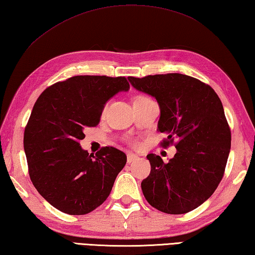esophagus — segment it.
Here are the masks:
<instances>
[{
    "label": "esophagus",
    "instance_id": "esophagus-1",
    "mask_svg": "<svg viewBox=\"0 0 255 255\" xmlns=\"http://www.w3.org/2000/svg\"><path fill=\"white\" fill-rule=\"evenodd\" d=\"M137 159H138V156L135 155V154H132V152H128V154H127V161L129 164L133 163V161L137 160Z\"/></svg>",
    "mask_w": 255,
    "mask_h": 255
}]
</instances>
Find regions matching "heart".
I'll use <instances>...</instances> for the list:
<instances>
[{
  "mask_svg": "<svg viewBox=\"0 0 255 255\" xmlns=\"http://www.w3.org/2000/svg\"><path fill=\"white\" fill-rule=\"evenodd\" d=\"M138 98H146V97L145 96H137L135 99H138ZM105 109H106V106H105V108H104V112H105ZM129 143H130L131 147H135V148L139 146V141H138V140H131Z\"/></svg>",
  "mask_w": 255,
  "mask_h": 255,
  "instance_id": "heart-1",
  "label": "heart"
}]
</instances>
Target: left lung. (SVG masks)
<instances>
[{"label": "left lung", "instance_id": "left-lung-1", "mask_svg": "<svg viewBox=\"0 0 255 255\" xmlns=\"http://www.w3.org/2000/svg\"><path fill=\"white\" fill-rule=\"evenodd\" d=\"M128 79L155 97L160 107L158 130L168 135L160 145L177 149L168 163L147 155L150 174L141 182L143 196L167 214L195 210L215 192L228 163L231 129L221 99L211 86L182 73Z\"/></svg>", "mask_w": 255, "mask_h": 255}]
</instances>
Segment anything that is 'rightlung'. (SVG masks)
Masks as SVG:
<instances>
[{"mask_svg":"<svg viewBox=\"0 0 255 255\" xmlns=\"http://www.w3.org/2000/svg\"><path fill=\"white\" fill-rule=\"evenodd\" d=\"M128 89L125 77L75 76L48 87L35 101L23 145L32 184L57 210L85 215L107 200L127 156L110 146L94 156L80 140L87 127L100 123L105 104Z\"/></svg>","mask_w":255,"mask_h":255,"instance_id":"add662e5","label":"right lung"}]
</instances>
